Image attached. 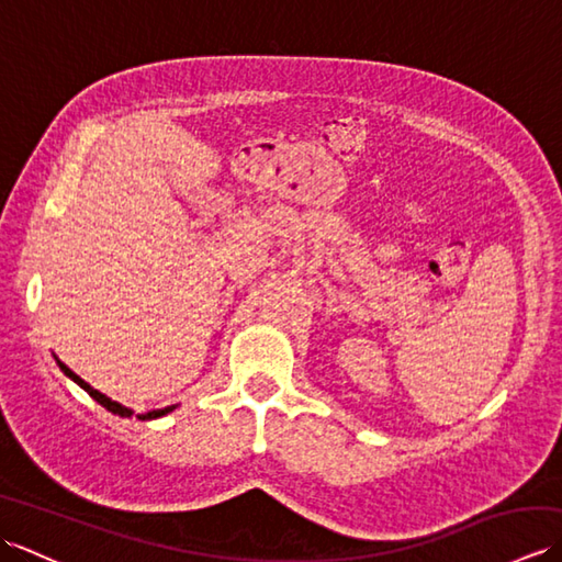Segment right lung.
Wrapping results in <instances>:
<instances>
[{
  "label": "right lung",
  "mask_w": 562,
  "mask_h": 562,
  "mask_svg": "<svg viewBox=\"0 0 562 562\" xmlns=\"http://www.w3.org/2000/svg\"><path fill=\"white\" fill-rule=\"evenodd\" d=\"M57 364H59V369H63V372L71 379V381H75V384H79L83 391H87L89 393V396L93 398V401H99L101 405H103V408L105 411H111V413H115V415H121V417H130V415H133V411H130V408H125V405L123 403H117V401H111L109 396H103V393L101 391H97V389H91L89 384H87V381H83L81 376H77L75 372H71V369L67 367V364H63V362H59L57 360ZM176 408V405H169V408H161V411H151V413H145V415H137L139 417V420H154V417H161V415H166V413H171Z\"/></svg>",
  "instance_id": "1"
}]
</instances>
